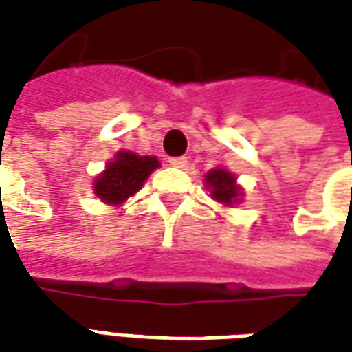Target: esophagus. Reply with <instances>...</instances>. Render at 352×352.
Segmentation results:
<instances>
[{
	"instance_id": "34e87169",
	"label": "esophagus",
	"mask_w": 352,
	"mask_h": 352,
	"mask_svg": "<svg viewBox=\"0 0 352 352\" xmlns=\"http://www.w3.org/2000/svg\"><path fill=\"white\" fill-rule=\"evenodd\" d=\"M186 162H188L186 156H175V158H169V164H171L173 168H184V166H186Z\"/></svg>"
}]
</instances>
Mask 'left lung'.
I'll list each match as a JSON object with an SVG mask.
<instances>
[{
	"mask_svg": "<svg viewBox=\"0 0 352 352\" xmlns=\"http://www.w3.org/2000/svg\"><path fill=\"white\" fill-rule=\"evenodd\" d=\"M207 186L211 188V196L224 206H232L239 196V188L236 186V177L224 169H213L206 175Z\"/></svg>",
	"mask_w": 352,
	"mask_h": 352,
	"instance_id": "1",
	"label": "left lung"
}]
</instances>
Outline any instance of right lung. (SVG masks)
<instances>
[{"label": "right lung", "mask_w": 352, "mask_h": 352, "mask_svg": "<svg viewBox=\"0 0 352 352\" xmlns=\"http://www.w3.org/2000/svg\"><path fill=\"white\" fill-rule=\"evenodd\" d=\"M160 164L154 156H138L133 153L116 154V160L109 162L107 169L94 184L96 196L105 204H122L143 186L145 179Z\"/></svg>", "instance_id": "add662e5"}]
</instances>
